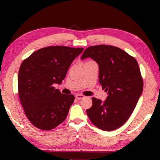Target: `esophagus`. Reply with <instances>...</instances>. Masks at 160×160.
I'll return each mask as SVG.
<instances>
[{"mask_svg": "<svg viewBox=\"0 0 160 160\" xmlns=\"http://www.w3.org/2000/svg\"><path fill=\"white\" fill-rule=\"evenodd\" d=\"M75 98L77 99H82L83 98H85V96L82 95V94H77V95L75 96Z\"/></svg>", "mask_w": 160, "mask_h": 160, "instance_id": "esophagus-1", "label": "esophagus"}]
</instances>
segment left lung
Returning a JSON list of instances; mask_svg holds the SVG:
<instances>
[{
	"label": "left lung",
	"mask_w": 160,
	"mask_h": 160,
	"mask_svg": "<svg viewBox=\"0 0 160 160\" xmlns=\"http://www.w3.org/2000/svg\"><path fill=\"white\" fill-rule=\"evenodd\" d=\"M90 58L99 65V82L107 92L106 100L92 97L87 109L91 122L103 131L122 126L133 112L143 89L138 62L126 51L107 45L86 48L81 59Z\"/></svg>",
	"instance_id": "left-lung-1"
}]
</instances>
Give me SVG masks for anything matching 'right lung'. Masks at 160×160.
Returning <instances> with one entry per match:
<instances>
[{
    "mask_svg": "<svg viewBox=\"0 0 160 160\" xmlns=\"http://www.w3.org/2000/svg\"><path fill=\"white\" fill-rule=\"evenodd\" d=\"M82 51V48L48 47L36 51L22 63L18 94L27 117L35 127L48 131L67 117L75 97L63 94L53 85L62 83L72 61Z\"/></svg>",
    "mask_w": 160,
    "mask_h": 160,
    "instance_id": "right-lung-1",
    "label": "right lung"
}]
</instances>
